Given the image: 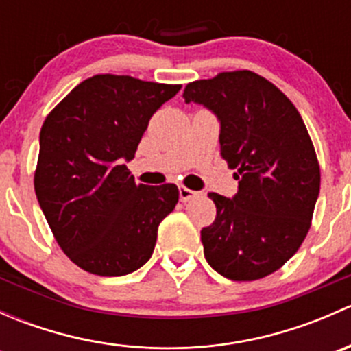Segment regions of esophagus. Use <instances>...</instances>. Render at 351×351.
Returning a JSON list of instances; mask_svg holds the SVG:
<instances>
[{
    "instance_id": "esophagus-1",
    "label": "esophagus",
    "mask_w": 351,
    "mask_h": 351,
    "mask_svg": "<svg viewBox=\"0 0 351 351\" xmlns=\"http://www.w3.org/2000/svg\"><path fill=\"white\" fill-rule=\"evenodd\" d=\"M180 200L182 202H189V200H192V198H195L198 193L197 192H193V190H190V189H186V186H180Z\"/></svg>"
}]
</instances>
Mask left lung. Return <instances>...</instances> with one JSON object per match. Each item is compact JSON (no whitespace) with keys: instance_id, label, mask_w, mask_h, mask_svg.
<instances>
[{"instance_id":"1","label":"left lung","mask_w":351,"mask_h":351,"mask_svg":"<svg viewBox=\"0 0 351 351\" xmlns=\"http://www.w3.org/2000/svg\"><path fill=\"white\" fill-rule=\"evenodd\" d=\"M183 98L217 115L221 156L239 180L232 198L208 193L217 215L200 231L205 260L229 280L267 277L306 239L319 195V162L306 123L292 101L253 71L193 81Z\"/></svg>"}]
</instances>
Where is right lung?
I'll list each match as a JSON object with an SVG mask.
<instances>
[{
	"mask_svg": "<svg viewBox=\"0 0 351 351\" xmlns=\"http://www.w3.org/2000/svg\"><path fill=\"white\" fill-rule=\"evenodd\" d=\"M182 84L97 74L77 84L44 120L35 195L61 250L100 277L136 271L151 258L159 222L178 186L139 183L130 161L153 113Z\"/></svg>",
	"mask_w": 351,
	"mask_h": 351,
	"instance_id": "right-lung-1",
	"label": "right lung"
}]
</instances>
